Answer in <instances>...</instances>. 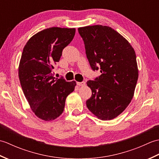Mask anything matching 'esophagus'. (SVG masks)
<instances>
[{
    "mask_svg": "<svg viewBox=\"0 0 159 159\" xmlns=\"http://www.w3.org/2000/svg\"><path fill=\"white\" fill-rule=\"evenodd\" d=\"M76 84H77V85H79V86H83V85H85V83L84 82V81H82V82H76Z\"/></svg>",
    "mask_w": 159,
    "mask_h": 159,
    "instance_id": "1",
    "label": "esophagus"
}]
</instances>
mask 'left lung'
Instances as JSON below:
<instances>
[{"instance_id": "8db88e82", "label": "left lung", "mask_w": 159, "mask_h": 159, "mask_svg": "<svg viewBox=\"0 0 159 159\" xmlns=\"http://www.w3.org/2000/svg\"><path fill=\"white\" fill-rule=\"evenodd\" d=\"M85 43L92 69L102 73L87 86L92 95L86 105L102 120L114 119L133 98L138 79L135 52L119 33L107 26H87L78 29Z\"/></svg>"}]
</instances>
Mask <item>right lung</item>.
Returning a JSON list of instances; mask_svg holds the SVG:
<instances>
[{
	"label": "right lung",
	"instance_id": "1",
	"mask_svg": "<svg viewBox=\"0 0 159 159\" xmlns=\"http://www.w3.org/2000/svg\"><path fill=\"white\" fill-rule=\"evenodd\" d=\"M75 29L51 27L31 37L24 47L18 76L26 100L35 116L45 121L61 115L67 96L76 82L54 77L52 70L72 42Z\"/></svg>",
	"mask_w": 159,
	"mask_h": 159
}]
</instances>
